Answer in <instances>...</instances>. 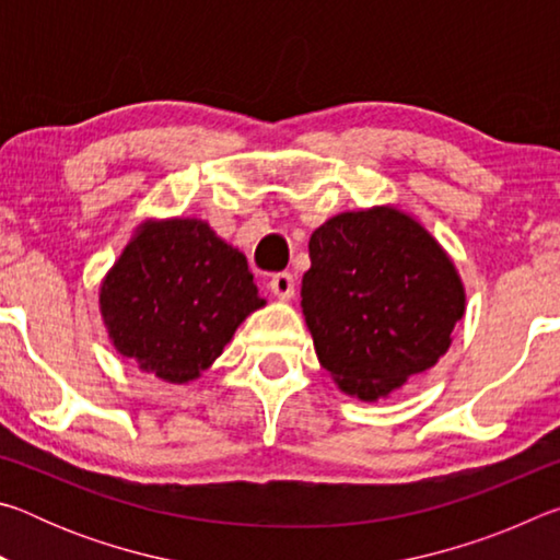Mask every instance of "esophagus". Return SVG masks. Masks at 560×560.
<instances>
[{"label": "esophagus", "instance_id": "34e87169", "mask_svg": "<svg viewBox=\"0 0 560 560\" xmlns=\"http://www.w3.org/2000/svg\"><path fill=\"white\" fill-rule=\"evenodd\" d=\"M269 289H271L273 296L281 299V301L293 299V293H296V281H293V273H289V271L273 273L271 281H269Z\"/></svg>", "mask_w": 560, "mask_h": 560}]
</instances>
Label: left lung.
Listing matches in <instances>:
<instances>
[{
    "mask_svg": "<svg viewBox=\"0 0 560 560\" xmlns=\"http://www.w3.org/2000/svg\"><path fill=\"white\" fill-rule=\"evenodd\" d=\"M301 308L340 390L375 402L447 353L464 287L440 242L397 207L340 212L311 234Z\"/></svg>",
    "mask_w": 560,
    "mask_h": 560,
    "instance_id": "left-lung-1",
    "label": "left lung"
}]
</instances>
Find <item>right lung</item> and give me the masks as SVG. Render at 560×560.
<instances>
[{
  "label": "right lung",
  "mask_w": 560,
  "mask_h": 560,
  "mask_svg": "<svg viewBox=\"0 0 560 560\" xmlns=\"http://www.w3.org/2000/svg\"><path fill=\"white\" fill-rule=\"evenodd\" d=\"M98 303L120 355L183 385L197 381L267 301L240 249L207 222L175 217L138 226L103 279Z\"/></svg>",
  "instance_id": "obj_1"
}]
</instances>
